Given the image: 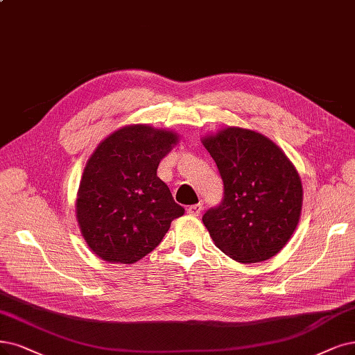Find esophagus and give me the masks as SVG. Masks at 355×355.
<instances>
[{
	"instance_id": "esophagus-1",
	"label": "esophagus",
	"mask_w": 355,
	"mask_h": 355,
	"mask_svg": "<svg viewBox=\"0 0 355 355\" xmlns=\"http://www.w3.org/2000/svg\"><path fill=\"white\" fill-rule=\"evenodd\" d=\"M202 209H203L202 203H196V205H191L187 207V214L191 216H199L202 214Z\"/></svg>"
}]
</instances>
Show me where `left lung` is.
Returning <instances> with one entry per match:
<instances>
[{
  "label": "left lung",
  "instance_id": "obj_1",
  "mask_svg": "<svg viewBox=\"0 0 355 355\" xmlns=\"http://www.w3.org/2000/svg\"><path fill=\"white\" fill-rule=\"evenodd\" d=\"M224 182V199L202 220L219 250L240 263L273 257L297 228L303 187L286 155L240 127L203 139Z\"/></svg>",
  "mask_w": 355,
  "mask_h": 355
}]
</instances>
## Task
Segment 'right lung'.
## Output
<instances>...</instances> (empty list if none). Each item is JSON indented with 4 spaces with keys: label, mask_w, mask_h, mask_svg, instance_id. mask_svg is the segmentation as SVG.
I'll return each mask as SVG.
<instances>
[{
    "label": "right lung",
    "mask_w": 355,
    "mask_h": 355,
    "mask_svg": "<svg viewBox=\"0 0 355 355\" xmlns=\"http://www.w3.org/2000/svg\"><path fill=\"white\" fill-rule=\"evenodd\" d=\"M177 135L149 125H127L105 139L83 171L76 214L92 252L130 265L159 245L171 222L184 215L156 175Z\"/></svg>",
    "instance_id": "right-lung-1"
}]
</instances>
